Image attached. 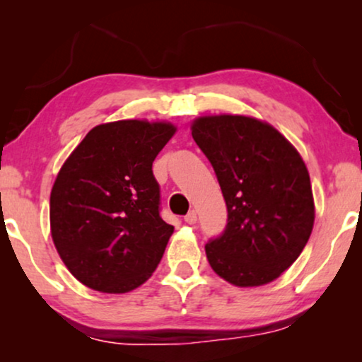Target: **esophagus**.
Masks as SVG:
<instances>
[{
	"instance_id": "obj_1",
	"label": "esophagus",
	"mask_w": 362,
	"mask_h": 362,
	"mask_svg": "<svg viewBox=\"0 0 362 362\" xmlns=\"http://www.w3.org/2000/svg\"><path fill=\"white\" fill-rule=\"evenodd\" d=\"M185 221L187 222V224H196V221H197V212L192 209V211H189L187 212V214L185 216Z\"/></svg>"
}]
</instances>
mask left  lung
<instances>
[{
	"mask_svg": "<svg viewBox=\"0 0 362 362\" xmlns=\"http://www.w3.org/2000/svg\"><path fill=\"white\" fill-rule=\"evenodd\" d=\"M191 130L227 206L224 232L206 244L212 270L235 286L270 284L298 259L313 230V192L300 153L252 117H199Z\"/></svg>",
	"mask_w": 362,
	"mask_h": 362,
	"instance_id": "1",
	"label": "left lung"
}]
</instances>
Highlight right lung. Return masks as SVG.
Wrapping results in <instances>:
<instances>
[{"label":"right lung","mask_w":362,"mask_h":362,"mask_svg":"<svg viewBox=\"0 0 362 362\" xmlns=\"http://www.w3.org/2000/svg\"><path fill=\"white\" fill-rule=\"evenodd\" d=\"M166 122L92 128L51 191V234L69 272L88 288L127 293L156 270L175 227L160 216L153 161L175 135Z\"/></svg>","instance_id":"obj_1"}]
</instances>
